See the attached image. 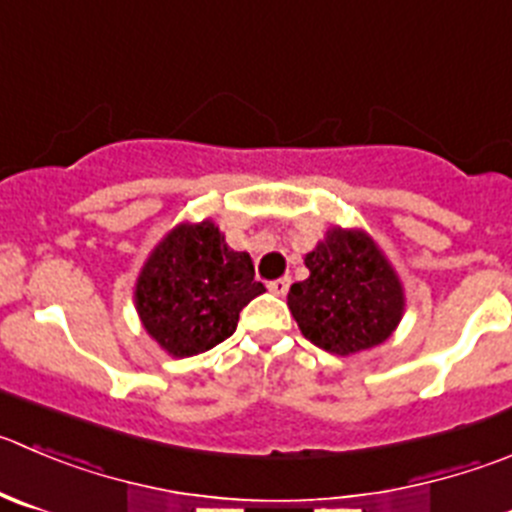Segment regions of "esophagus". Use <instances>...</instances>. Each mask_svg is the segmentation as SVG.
Returning a JSON list of instances; mask_svg holds the SVG:
<instances>
[{"instance_id":"34e87169","label":"esophagus","mask_w":512,"mask_h":512,"mask_svg":"<svg viewBox=\"0 0 512 512\" xmlns=\"http://www.w3.org/2000/svg\"><path fill=\"white\" fill-rule=\"evenodd\" d=\"M289 286H291L289 276H284V279L269 281V291H271V294H276V296H284L286 291H289Z\"/></svg>"}]
</instances>
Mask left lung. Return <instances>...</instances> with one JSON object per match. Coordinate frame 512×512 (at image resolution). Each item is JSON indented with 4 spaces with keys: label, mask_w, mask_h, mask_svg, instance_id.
Segmentation results:
<instances>
[{
    "label": "left lung",
    "mask_w": 512,
    "mask_h": 512,
    "mask_svg": "<svg viewBox=\"0 0 512 512\" xmlns=\"http://www.w3.org/2000/svg\"><path fill=\"white\" fill-rule=\"evenodd\" d=\"M304 264L309 279L291 286L286 301L311 344L349 357L392 337L405 314V289L369 233L329 228Z\"/></svg>",
    "instance_id": "obj_1"
}]
</instances>
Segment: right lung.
<instances>
[{"mask_svg": "<svg viewBox=\"0 0 512 512\" xmlns=\"http://www.w3.org/2000/svg\"><path fill=\"white\" fill-rule=\"evenodd\" d=\"M264 284L246 251H233L213 221L180 223L145 261L135 309L170 357H193L236 332L238 314Z\"/></svg>", "mask_w": 512, "mask_h": 512, "instance_id": "right-lung-1", "label": "right lung"}]
</instances>
